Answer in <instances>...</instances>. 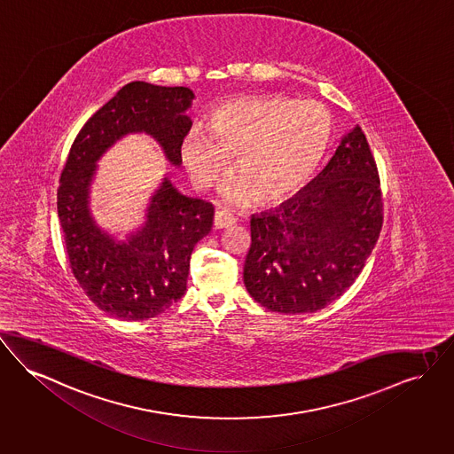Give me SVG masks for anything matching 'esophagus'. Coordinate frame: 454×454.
Here are the masks:
<instances>
[{
	"label": "esophagus",
	"instance_id": "obj_1",
	"mask_svg": "<svg viewBox=\"0 0 454 454\" xmlns=\"http://www.w3.org/2000/svg\"><path fill=\"white\" fill-rule=\"evenodd\" d=\"M235 223L231 214L224 213V211H215L214 213V228L215 230H223V228H230Z\"/></svg>",
	"mask_w": 454,
	"mask_h": 454
}]
</instances>
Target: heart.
<instances>
[{"instance_id": "obj_1", "label": "heart", "mask_w": 454, "mask_h": 454, "mask_svg": "<svg viewBox=\"0 0 454 454\" xmlns=\"http://www.w3.org/2000/svg\"><path fill=\"white\" fill-rule=\"evenodd\" d=\"M334 123L316 101L283 96H250L215 107L209 125H193L180 142V158L192 185L211 187L223 178L219 195L226 204L283 202L305 187L333 140Z\"/></svg>"}]
</instances>
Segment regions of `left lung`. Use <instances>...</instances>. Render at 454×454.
<instances>
[{
	"label": "left lung",
	"mask_w": 454,
	"mask_h": 454,
	"mask_svg": "<svg viewBox=\"0 0 454 454\" xmlns=\"http://www.w3.org/2000/svg\"><path fill=\"white\" fill-rule=\"evenodd\" d=\"M380 228L377 166L356 125L296 197L252 215L245 288L272 312H317L358 278Z\"/></svg>",
	"instance_id": "obj_1"
}]
</instances>
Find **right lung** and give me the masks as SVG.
Returning <instances> with one entry per match:
<instances>
[{"label": "right lung", "instance_id": "obj_1", "mask_svg": "<svg viewBox=\"0 0 454 454\" xmlns=\"http://www.w3.org/2000/svg\"><path fill=\"white\" fill-rule=\"evenodd\" d=\"M193 98L188 87L127 83L82 127L61 171L58 217L70 267L85 294L118 319L156 317L184 296L192 250L211 231L214 207L180 193L164 176L144 223L120 240L90 211L98 160L123 137L145 134L178 168Z\"/></svg>", "mask_w": 454, "mask_h": 454}]
</instances>
